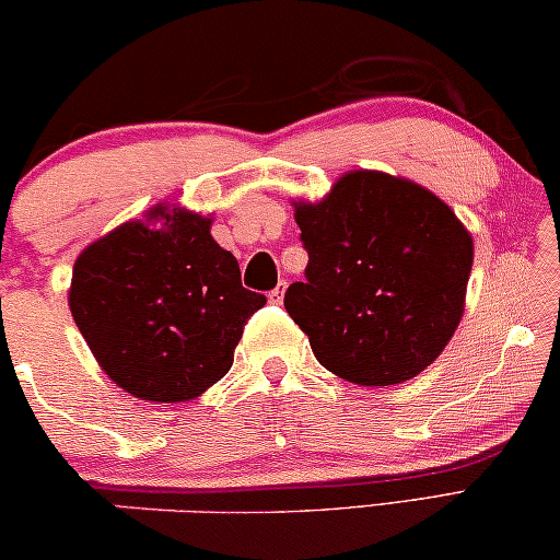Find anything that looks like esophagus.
<instances>
[{
    "label": "esophagus",
    "mask_w": 560,
    "mask_h": 560,
    "mask_svg": "<svg viewBox=\"0 0 560 560\" xmlns=\"http://www.w3.org/2000/svg\"><path fill=\"white\" fill-rule=\"evenodd\" d=\"M283 291H287V281H279V287L269 291V302L271 304H281L283 302Z\"/></svg>",
    "instance_id": "1"
}]
</instances>
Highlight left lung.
I'll list each match as a JSON object with an SVG mask.
<instances>
[{"label": "left lung", "mask_w": 560, "mask_h": 560, "mask_svg": "<svg viewBox=\"0 0 560 560\" xmlns=\"http://www.w3.org/2000/svg\"><path fill=\"white\" fill-rule=\"evenodd\" d=\"M308 254L283 306L322 366L362 387L399 385L447 347L465 312L472 236L407 178L352 171L319 203L296 200Z\"/></svg>", "instance_id": "1"}]
</instances>
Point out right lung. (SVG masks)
<instances>
[{"label": "right lung", "mask_w": 560, "mask_h": 560, "mask_svg": "<svg viewBox=\"0 0 560 560\" xmlns=\"http://www.w3.org/2000/svg\"><path fill=\"white\" fill-rule=\"evenodd\" d=\"M264 304L241 287L211 219L163 203L90 244L70 283L72 319L103 372L165 405L203 395L231 370L244 324Z\"/></svg>", "instance_id": "right-lung-1"}]
</instances>
